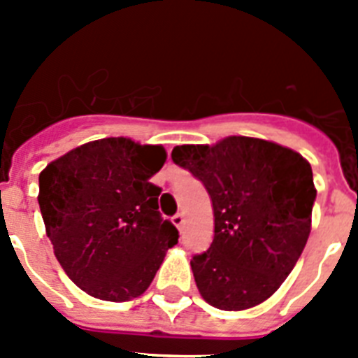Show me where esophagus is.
Returning <instances> with one entry per match:
<instances>
[{"label":"esophagus","instance_id":"esophagus-1","mask_svg":"<svg viewBox=\"0 0 358 358\" xmlns=\"http://www.w3.org/2000/svg\"><path fill=\"white\" fill-rule=\"evenodd\" d=\"M172 222H173V226L177 227V229H182V226H185V215H182V213L173 215Z\"/></svg>","mask_w":358,"mask_h":358}]
</instances>
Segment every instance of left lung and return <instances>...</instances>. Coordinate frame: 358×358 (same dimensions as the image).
<instances>
[{
	"label": "left lung",
	"mask_w": 358,
	"mask_h": 358,
	"mask_svg": "<svg viewBox=\"0 0 358 358\" xmlns=\"http://www.w3.org/2000/svg\"><path fill=\"white\" fill-rule=\"evenodd\" d=\"M172 159L206 186L213 204V242L189 262L201 296L220 310L264 303L308 240L317 194L310 163L290 148L248 136L179 145Z\"/></svg>",
	"instance_id": "left-lung-1"
}]
</instances>
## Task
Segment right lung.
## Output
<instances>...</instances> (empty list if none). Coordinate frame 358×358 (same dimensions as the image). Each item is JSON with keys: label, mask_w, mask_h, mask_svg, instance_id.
<instances>
[{"label": "right lung", "mask_w": 358, "mask_h": 358, "mask_svg": "<svg viewBox=\"0 0 358 358\" xmlns=\"http://www.w3.org/2000/svg\"><path fill=\"white\" fill-rule=\"evenodd\" d=\"M161 145L103 138L73 148L39 173V208L64 273L103 301L141 296L179 231L159 213L150 179Z\"/></svg>", "instance_id": "right-lung-1"}]
</instances>
